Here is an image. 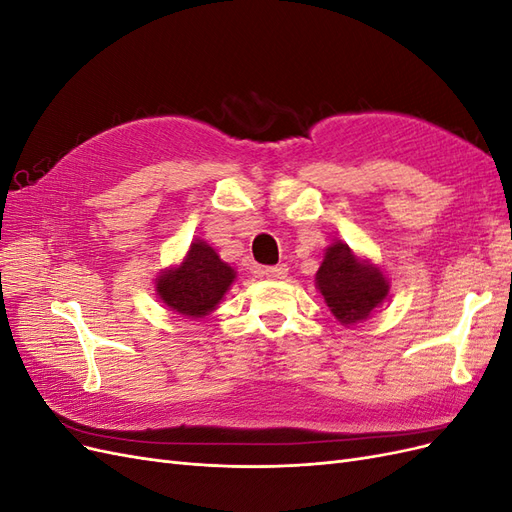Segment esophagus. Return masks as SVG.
Segmentation results:
<instances>
[{"mask_svg": "<svg viewBox=\"0 0 512 512\" xmlns=\"http://www.w3.org/2000/svg\"><path fill=\"white\" fill-rule=\"evenodd\" d=\"M265 277H269V280H284V277L288 275V267L286 265H275V267H265L260 271Z\"/></svg>", "mask_w": 512, "mask_h": 512, "instance_id": "1", "label": "esophagus"}]
</instances>
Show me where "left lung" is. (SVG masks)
Returning <instances> with one entry per match:
<instances>
[{"instance_id": "1", "label": "left lung", "mask_w": 512, "mask_h": 512, "mask_svg": "<svg viewBox=\"0 0 512 512\" xmlns=\"http://www.w3.org/2000/svg\"><path fill=\"white\" fill-rule=\"evenodd\" d=\"M316 282L333 316L344 324L365 320L389 294V284L380 269L356 258L344 243L329 247Z\"/></svg>"}]
</instances>
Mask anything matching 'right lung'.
I'll return each instance as SVG.
<instances>
[{
  "mask_svg": "<svg viewBox=\"0 0 512 512\" xmlns=\"http://www.w3.org/2000/svg\"><path fill=\"white\" fill-rule=\"evenodd\" d=\"M232 282H235V271L205 241H196L183 265L166 271L156 288L170 309L190 318H203L222 301Z\"/></svg>",
  "mask_w": 512,
  "mask_h": 512,
  "instance_id": "add662e5",
  "label": "right lung"
}]
</instances>
